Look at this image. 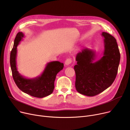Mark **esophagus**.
<instances>
[{"label":"esophagus","instance_id":"1","mask_svg":"<svg viewBox=\"0 0 130 130\" xmlns=\"http://www.w3.org/2000/svg\"><path fill=\"white\" fill-rule=\"evenodd\" d=\"M72 62V60L71 58H67L65 61V65H69L70 64H71Z\"/></svg>","mask_w":130,"mask_h":130}]
</instances>
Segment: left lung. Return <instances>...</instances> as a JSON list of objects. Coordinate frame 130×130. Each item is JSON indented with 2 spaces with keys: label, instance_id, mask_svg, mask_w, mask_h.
Returning <instances> with one entry per match:
<instances>
[{
  "label": "left lung",
  "instance_id": "8db88e82",
  "mask_svg": "<svg viewBox=\"0 0 130 130\" xmlns=\"http://www.w3.org/2000/svg\"><path fill=\"white\" fill-rule=\"evenodd\" d=\"M101 35L104 38V51L99 60L94 61L96 52L88 48L83 49L76 56L77 64L74 67L76 89L88 96L96 95L112 84L120 64V53L117 40L105 32Z\"/></svg>",
  "mask_w": 130,
  "mask_h": 130
}]
</instances>
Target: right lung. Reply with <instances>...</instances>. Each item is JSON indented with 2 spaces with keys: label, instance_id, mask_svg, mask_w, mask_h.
<instances>
[{
  "label": "right lung",
  "instance_id": "1",
  "mask_svg": "<svg viewBox=\"0 0 130 130\" xmlns=\"http://www.w3.org/2000/svg\"><path fill=\"white\" fill-rule=\"evenodd\" d=\"M24 37L22 32L17 34L10 53V64L13 80L20 90L32 96L43 98L48 96L53 92L56 75L63 70L64 64L58 61H51L47 64L40 75L32 78L22 76L17 71L16 58L17 46Z\"/></svg>",
  "mask_w": 130,
  "mask_h": 130
}]
</instances>
